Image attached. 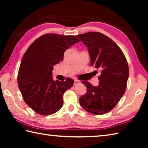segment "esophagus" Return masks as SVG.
I'll return each instance as SVG.
<instances>
[{"label":"esophagus","mask_w":148,"mask_h":148,"mask_svg":"<svg viewBox=\"0 0 148 148\" xmlns=\"http://www.w3.org/2000/svg\"><path fill=\"white\" fill-rule=\"evenodd\" d=\"M78 84H79V81H78V80H77V79H75L74 82V85H77Z\"/></svg>","instance_id":"34e87169"}]
</instances>
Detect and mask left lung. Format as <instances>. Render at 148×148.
<instances>
[{"label": "left lung", "instance_id": "1", "mask_svg": "<svg viewBox=\"0 0 148 148\" xmlns=\"http://www.w3.org/2000/svg\"><path fill=\"white\" fill-rule=\"evenodd\" d=\"M77 37L88 49L90 64L101 71L98 86L82 82L87 92L79 98V104L91 114H106L116 106L126 90L129 77L127 59L120 47L101 32H89Z\"/></svg>", "mask_w": 148, "mask_h": 148}]
</instances>
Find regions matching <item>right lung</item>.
Masks as SVG:
<instances>
[{"instance_id": "1", "label": "right lung", "mask_w": 148, "mask_h": 148, "mask_svg": "<svg viewBox=\"0 0 148 148\" xmlns=\"http://www.w3.org/2000/svg\"><path fill=\"white\" fill-rule=\"evenodd\" d=\"M79 40L76 36L45 34L32 42L20 64L17 84L24 101L37 114L48 116L61 108L63 94L74 80L54 81L53 66L63 60L64 53Z\"/></svg>"}]
</instances>
